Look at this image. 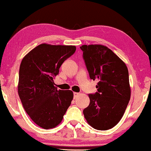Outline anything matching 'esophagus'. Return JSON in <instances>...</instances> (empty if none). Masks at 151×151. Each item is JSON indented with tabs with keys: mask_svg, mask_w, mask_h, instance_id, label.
<instances>
[{
	"mask_svg": "<svg viewBox=\"0 0 151 151\" xmlns=\"http://www.w3.org/2000/svg\"><path fill=\"white\" fill-rule=\"evenodd\" d=\"M78 95H79V93H73V96H74V98H75V99L78 97Z\"/></svg>",
	"mask_w": 151,
	"mask_h": 151,
	"instance_id": "esophagus-1",
	"label": "esophagus"
}]
</instances>
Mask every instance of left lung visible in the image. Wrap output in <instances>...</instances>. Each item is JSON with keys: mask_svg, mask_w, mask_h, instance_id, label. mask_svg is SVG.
Returning a JSON list of instances; mask_svg holds the SVG:
<instances>
[{"mask_svg": "<svg viewBox=\"0 0 151 151\" xmlns=\"http://www.w3.org/2000/svg\"><path fill=\"white\" fill-rule=\"evenodd\" d=\"M83 58L97 92L89 94V106L83 110L87 123L97 130H108L123 117L131 97L127 67L119 56L102 45H83Z\"/></svg>", "mask_w": 151, "mask_h": 151, "instance_id": "1", "label": "left lung"}]
</instances>
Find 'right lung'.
Returning <instances> with one entry per match:
<instances>
[{
	"mask_svg": "<svg viewBox=\"0 0 151 151\" xmlns=\"http://www.w3.org/2000/svg\"><path fill=\"white\" fill-rule=\"evenodd\" d=\"M76 50L75 45L42 43L21 62L17 86L19 99L32 121L45 129L61 123L73 98L71 91L58 90L53 79Z\"/></svg>",
	"mask_w": 151,
	"mask_h": 151,
	"instance_id": "1",
	"label": "right lung"
}]
</instances>
